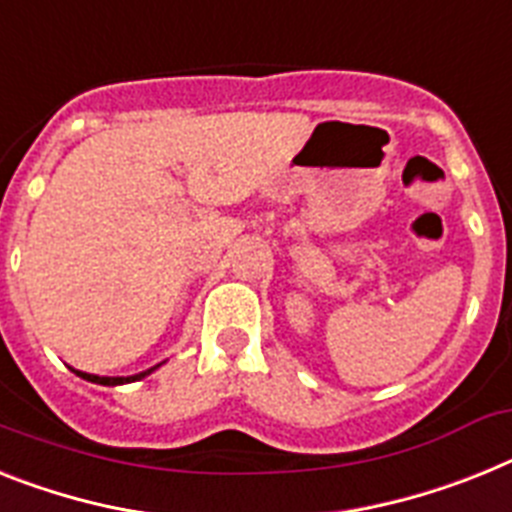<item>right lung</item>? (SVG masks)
I'll use <instances>...</instances> for the list:
<instances>
[{
	"instance_id": "obj_1",
	"label": "right lung",
	"mask_w": 512,
	"mask_h": 512,
	"mask_svg": "<svg viewBox=\"0 0 512 512\" xmlns=\"http://www.w3.org/2000/svg\"><path fill=\"white\" fill-rule=\"evenodd\" d=\"M160 365H155V368L144 370V373H137V375H129V378H100V375H90V373H82V370H74V373L80 375V378H85V381L90 383H100V386H121V383H134V381H142L144 375H150L152 370H157Z\"/></svg>"
}]
</instances>
